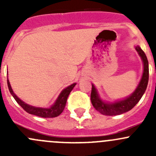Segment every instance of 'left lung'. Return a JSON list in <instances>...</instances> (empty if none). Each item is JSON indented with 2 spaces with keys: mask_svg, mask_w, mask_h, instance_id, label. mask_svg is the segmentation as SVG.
Wrapping results in <instances>:
<instances>
[{
  "mask_svg": "<svg viewBox=\"0 0 156 156\" xmlns=\"http://www.w3.org/2000/svg\"><path fill=\"white\" fill-rule=\"evenodd\" d=\"M135 49L142 59L144 63V73L137 87L131 95L115 103H105L100 99L95 86L92 84L90 94L91 103L96 110L101 114L105 115H118L130 111L136 106L145 93L149 81V62L144 50L139 46H136Z\"/></svg>",
  "mask_w": 156,
  "mask_h": 156,
  "instance_id": "1",
  "label": "left lung"
}]
</instances>
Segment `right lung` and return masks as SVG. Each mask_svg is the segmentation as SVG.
I'll use <instances>...</instances> for the list:
<instances>
[{
	"label": "right lung",
	"instance_id": "1",
	"mask_svg": "<svg viewBox=\"0 0 156 156\" xmlns=\"http://www.w3.org/2000/svg\"><path fill=\"white\" fill-rule=\"evenodd\" d=\"M7 85H8L9 90H10V94H12V96L13 97V98L15 99L16 101L18 103V104L20 105L25 111L27 112L28 113L42 118H54L59 115L63 112L66 104L67 98H68L71 91L72 90L74 87L76 85V83H74V84H71L69 87H67L64 90H62V92L60 93V94H59V97H58V98L56 99L54 104L52 106H50V108L35 107V106H30V105L27 104V103H24V102L22 101V100L13 93L12 88H11L10 81H9L8 78H7Z\"/></svg>",
	"mask_w": 156,
	"mask_h": 156
}]
</instances>
